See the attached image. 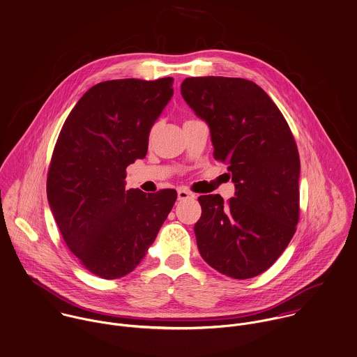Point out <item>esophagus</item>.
Returning <instances> with one entry per match:
<instances>
[{"instance_id": "34e87169", "label": "esophagus", "mask_w": 357, "mask_h": 357, "mask_svg": "<svg viewBox=\"0 0 357 357\" xmlns=\"http://www.w3.org/2000/svg\"><path fill=\"white\" fill-rule=\"evenodd\" d=\"M196 196L190 192H188L186 189H179L178 190V199L179 201H183V199H189V198H195Z\"/></svg>"}]
</instances>
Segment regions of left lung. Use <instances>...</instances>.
Masks as SVG:
<instances>
[{"label":"left lung","instance_id":"obj_1","mask_svg":"<svg viewBox=\"0 0 357 357\" xmlns=\"http://www.w3.org/2000/svg\"><path fill=\"white\" fill-rule=\"evenodd\" d=\"M181 93L211 128L213 158L226 162L236 197L199 196L195 225L201 257L216 271L248 279L267 271L296 233L300 156L280 111L252 80L186 78Z\"/></svg>","mask_w":357,"mask_h":357}]
</instances>
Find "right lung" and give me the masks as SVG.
I'll use <instances>...</instances> for the list:
<instances>
[{
    "instance_id": "1",
    "label": "right lung",
    "mask_w": 357,
    "mask_h": 357,
    "mask_svg": "<svg viewBox=\"0 0 357 357\" xmlns=\"http://www.w3.org/2000/svg\"><path fill=\"white\" fill-rule=\"evenodd\" d=\"M172 78L115 79L90 87L59 134L46 195L80 264L102 279L130 274L145 257L176 192L126 190V168L148 152L149 132L174 94Z\"/></svg>"
}]
</instances>
